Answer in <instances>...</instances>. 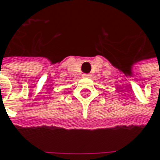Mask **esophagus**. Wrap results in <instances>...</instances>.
Instances as JSON below:
<instances>
[{"mask_svg":"<svg viewBox=\"0 0 160 160\" xmlns=\"http://www.w3.org/2000/svg\"><path fill=\"white\" fill-rule=\"evenodd\" d=\"M82 76H83L84 78H89V77L91 76V74H89V73H84Z\"/></svg>","mask_w":160,"mask_h":160,"instance_id":"1","label":"esophagus"}]
</instances>
